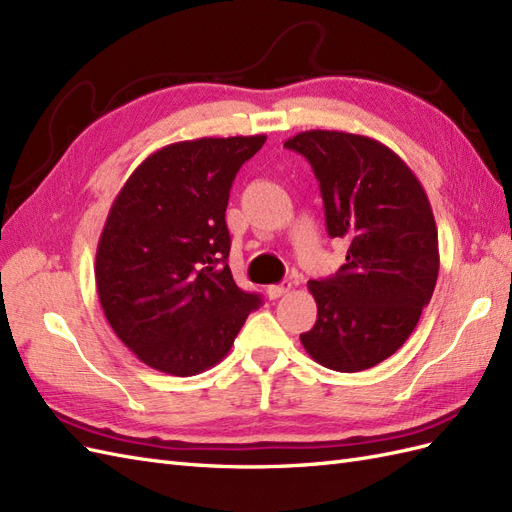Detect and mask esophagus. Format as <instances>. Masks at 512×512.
<instances>
[{
	"label": "esophagus",
	"instance_id": "obj_1",
	"mask_svg": "<svg viewBox=\"0 0 512 512\" xmlns=\"http://www.w3.org/2000/svg\"><path fill=\"white\" fill-rule=\"evenodd\" d=\"M290 287H292L290 281H283V283H279V285H268V287H266V294H268L270 300H277V298H281L283 294L290 292Z\"/></svg>",
	"mask_w": 512,
	"mask_h": 512
}]
</instances>
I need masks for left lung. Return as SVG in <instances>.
<instances>
[{"label":"left lung","instance_id":"obj_1","mask_svg":"<svg viewBox=\"0 0 512 512\" xmlns=\"http://www.w3.org/2000/svg\"><path fill=\"white\" fill-rule=\"evenodd\" d=\"M283 147L311 164L326 231L348 242L346 264L307 283L318 320L300 342L329 370L374 368L409 339L435 292L439 240L428 196L413 170L374 138L309 129Z\"/></svg>","mask_w":512,"mask_h":512}]
</instances>
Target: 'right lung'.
Masks as SVG:
<instances>
[{
  "instance_id": "1",
  "label": "right lung",
  "mask_w": 512,
  "mask_h": 512,
  "mask_svg": "<svg viewBox=\"0 0 512 512\" xmlns=\"http://www.w3.org/2000/svg\"><path fill=\"white\" fill-rule=\"evenodd\" d=\"M264 142L168 144L131 173L110 207L95 261L99 303L116 337L153 370H209L261 305L233 281L225 212L240 166Z\"/></svg>"
}]
</instances>
